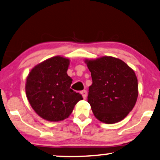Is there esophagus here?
<instances>
[{
	"mask_svg": "<svg viewBox=\"0 0 160 160\" xmlns=\"http://www.w3.org/2000/svg\"><path fill=\"white\" fill-rule=\"evenodd\" d=\"M81 94L82 96V97H83V99H86V97H87V91L86 90H83L81 91Z\"/></svg>",
	"mask_w": 160,
	"mask_h": 160,
	"instance_id": "obj_1",
	"label": "esophagus"
}]
</instances>
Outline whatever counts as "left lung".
<instances>
[{"instance_id":"1","label":"left lung","mask_w":160,"mask_h":160,"mask_svg":"<svg viewBox=\"0 0 160 160\" xmlns=\"http://www.w3.org/2000/svg\"><path fill=\"white\" fill-rule=\"evenodd\" d=\"M85 63L92 78L88 102L94 116L108 124L123 120L135 107L138 97L134 70L112 56L86 59Z\"/></svg>"}]
</instances>
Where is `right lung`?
<instances>
[{
    "label": "right lung",
    "instance_id": "1",
    "mask_svg": "<svg viewBox=\"0 0 160 160\" xmlns=\"http://www.w3.org/2000/svg\"><path fill=\"white\" fill-rule=\"evenodd\" d=\"M69 63V58L57 55L36 65L27 77V99L36 113L44 120H64L82 99L81 94L70 88L72 79L67 74Z\"/></svg>",
    "mask_w": 160,
    "mask_h": 160
}]
</instances>
